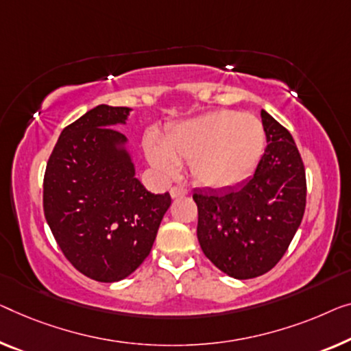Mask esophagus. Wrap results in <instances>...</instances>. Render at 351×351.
Returning <instances> with one entry per match:
<instances>
[{
    "label": "esophagus",
    "instance_id": "esophagus-1",
    "mask_svg": "<svg viewBox=\"0 0 351 351\" xmlns=\"http://www.w3.org/2000/svg\"><path fill=\"white\" fill-rule=\"evenodd\" d=\"M170 195H171V198L184 197V195H187V189H184V187L175 186V187H171V189H170Z\"/></svg>",
    "mask_w": 351,
    "mask_h": 351
}]
</instances>
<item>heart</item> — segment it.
I'll list each match as a JSON object with an SVG mask.
<instances>
[{
    "instance_id": "1",
    "label": "heart",
    "mask_w": 351,
    "mask_h": 351,
    "mask_svg": "<svg viewBox=\"0 0 351 351\" xmlns=\"http://www.w3.org/2000/svg\"><path fill=\"white\" fill-rule=\"evenodd\" d=\"M265 148V129L252 114L216 110L175 125L164 146L146 143L148 160L162 173L173 175L178 164L189 162L200 186L227 189L254 173Z\"/></svg>"
}]
</instances>
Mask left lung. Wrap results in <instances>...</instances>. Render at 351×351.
Returning <instances> with one entry per match:
<instances>
[{
    "label": "left lung",
    "mask_w": 351,
    "mask_h": 351,
    "mask_svg": "<svg viewBox=\"0 0 351 351\" xmlns=\"http://www.w3.org/2000/svg\"><path fill=\"white\" fill-rule=\"evenodd\" d=\"M266 148L254 176L234 189H197V238L213 265L234 279L268 273L289 249L306 209V171L295 140L261 110Z\"/></svg>",
    "instance_id": "left-lung-1"
}]
</instances>
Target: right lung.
Listing matches in <instances>:
<instances>
[{
	"mask_svg": "<svg viewBox=\"0 0 351 351\" xmlns=\"http://www.w3.org/2000/svg\"><path fill=\"white\" fill-rule=\"evenodd\" d=\"M128 107L97 106L62 129L44 176V214L64 257L90 279L118 282L148 257L170 193L135 178Z\"/></svg>",
	"mask_w": 351,
	"mask_h": 351,
	"instance_id": "1",
	"label": "right lung"
}]
</instances>
